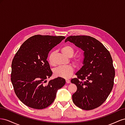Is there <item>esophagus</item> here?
I'll use <instances>...</instances> for the list:
<instances>
[{
	"mask_svg": "<svg viewBox=\"0 0 125 125\" xmlns=\"http://www.w3.org/2000/svg\"><path fill=\"white\" fill-rule=\"evenodd\" d=\"M66 82L67 83H70V80H68V79H66Z\"/></svg>",
	"mask_w": 125,
	"mask_h": 125,
	"instance_id": "34e87169",
	"label": "esophagus"
}]
</instances>
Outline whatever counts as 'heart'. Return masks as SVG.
Wrapping results in <instances>:
<instances>
[{
	"instance_id": "obj_1",
	"label": "heart",
	"mask_w": 125,
	"mask_h": 125,
	"mask_svg": "<svg viewBox=\"0 0 125 125\" xmlns=\"http://www.w3.org/2000/svg\"><path fill=\"white\" fill-rule=\"evenodd\" d=\"M62 52L66 56L71 57L74 54V49L70 45H65L62 48ZM54 53L51 52L49 55L48 60L50 63L53 64V56ZM80 59L79 58H75L74 61L76 63L79 62ZM74 72V67L73 66L68 65L64 66H60L56 68L54 71V74L56 77H60L64 78H69L72 75Z\"/></svg>"
}]
</instances>
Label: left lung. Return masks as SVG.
<instances>
[{"mask_svg":"<svg viewBox=\"0 0 125 125\" xmlns=\"http://www.w3.org/2000/svg\"><path fill=\"white\" fill-rule=\"evenodd\" d=\"M67 41L84 51L83 65L76 73L77 78L71 81L77 86L73 102L82 109H95L106 101L113 87L115 72L112 56L101 42L90 36H70Z\"/></svg>","mask_w":125,"mask_h":125,"instance_id":"left-lung-1","label":"left lung"}]
</instances>
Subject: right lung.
<instances>
[{"label": "right lung", "instance_id": "obj_1", "mask_svg": "<svg viewBox=\"0 0 125 125\" xmlns=\"http://www.w3.org/2000/svg\"><path fill=\"white\" fill-rule=\"evenodd\" d=\"M65 38L35 35L23 42L14 56L11 83L17 96L26 106L37 109L47 107L65 85V80L60 77L45 84L52 75L47 61L49 53Z\"/></svg>", "mask_w": 125, "mask_h": 125}]
</instances>
